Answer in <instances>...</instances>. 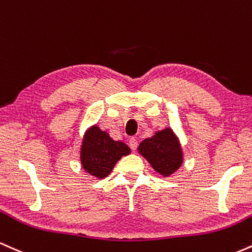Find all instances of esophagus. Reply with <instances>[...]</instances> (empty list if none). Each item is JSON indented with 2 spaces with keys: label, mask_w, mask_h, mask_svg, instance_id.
<instances>
[{
  "label": "esophagus",
  "mask_w": 252,
  "mask_h": 252,
  "mask_svg": "<svg viewBox=\"0 0 252 252\" xmlns=\"http://www.w3.org/2000/svg\"><path fill=\"white\" fill-rule=\"evenodd\" d=\"M128 145H129V148H131L132 151H135L138 148V140L135 139V138H129Z\"/></svg>",
  "instance_id": "obj_1"
}]
</instances>
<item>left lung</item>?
<instances>
[{
    "mask_svg": "<svg viewBox=\"0 0 252 252\" xmlns=\"http://www.w3.org/2000/svg\"><path fill=\"white\" fill-rule=\"evenodd\" d=\"M139 152L155 170L164 176H169L176 171L183 159L179 140L169 128L158 132L150 139L141 141Z\"/></svg>",
    "mask_w": 252,
    "mask_h": 252,
    "instance_id": "1",
    "label": "left lung"
}]
</instances>
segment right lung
Masks as SVG:
<instances>
[{
    "mask_svg": "<svg viewBox=\"0 0 252 252\" xmlns=\"http://www.w3.org/2000/svg\"><path fill=\"white\" fill-rule=\"evenodd\" d=\"M129 148L121 141H114L107 132L97 126L92 127L84 135L81 149V162L84 170L90 175L103 179L115 163L123 156L129 154Z\"/></svg>",
    "mask_w": 252,
    "mask_h": 252,
    "instance_id": "obj_1",
    "label": "right lung"
}]
</instances>
